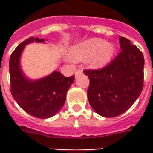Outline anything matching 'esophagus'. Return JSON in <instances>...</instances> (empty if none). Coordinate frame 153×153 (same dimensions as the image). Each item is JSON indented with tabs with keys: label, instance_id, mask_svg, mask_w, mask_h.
I'll use <instances>...</instances> for the list:
<instances>
[{
	"label": "esophagus",
	"instance_id": "1",
	"mask_svg": "<svg viewBox=\"0 0 153 153\" xmlns=\"http://www.w3.org/2000/svg\"><path fill=\"white\" fill-rule=\"evenodd\" d=\"M83 74V70L79 69V70H77L76 71H75V76H78L79 74Z\"/></svg>",
	"mask_w": 153,
	"mask_h": 153
}]
</instances>
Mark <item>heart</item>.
<instances>
[{"label":"heart","instance_id":"heart-1","mask_svg":"<svg viewBox=\"0 0 153 153\" xmlns=\"http://www.w3.org/2000/svg\"><path fill=\"white\" fill-rule=\"evenodd\" d=\"M112 52L111 45H106L104 41L97 38H93L78 44L71 50L72 57L76 61L84 60L93 56L90 59L89 65L94 68L103 65Z\"/></svg>","mask_w":153,"mask_h":153}]
</instances>
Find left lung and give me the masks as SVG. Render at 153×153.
Listing matches in <instances>:
<instances>
[{"label": "left lung", "mask_w": 153, "mask_h": 153, "mask_svg": "<svg viewBox=\"0 0 153 153\" xmlns=\"http://www.w3.org/2000/svg\"><path fill=\"white\" fill-rule=\"evenodd\" d=\"M120 43L121 51L106 66L83 70L90 81V105L104 117H115L125 112L143 88V55L127 38L120 37Z\"/></svg>", "instance_id": "obj_1"}]
</instances>
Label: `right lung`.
I'll return each instance as SVG.
<instances>
[{
	"label": "right lung",
	"mask_w": 153,
	"mask_h": 153,
	"mask_svg": "<svg viewBox=\"0 0 153 153\" xmlns=\"http://www.w3.org/2000/svg\"><path fill=\"white\" fill-rule=\"evenodd\" d=\"M43 42V39L30 37L12 52L10 58V79L12 97L22 109L34 117L47 119L60 111L65 102L67 91L74 80V75L65 77L55 71L37 81L26 79L19 67V58L25 45Z\"/></svg>",
	"instance_id": "add662e5"
}]
</instances>
